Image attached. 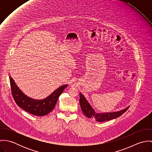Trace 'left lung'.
<instances>
[{
	"label": "left lung",
	"mask_w": 152,
	"mask_h": 152,
	"mask_svg": "<svg viewBox=\"0 0 152 152\" xmlns=\"http://www.w3.org/2000/svg\"><path fill=\"white\" fill-rule=\"evenodd\" d=\"M80 103L83 112L87 118L95 119L97 122H100L108 121L118 118L124 114L129 108V106L126 108L117 112L98 113L93 109L89 102L87 101L86 97L81 92L80 93Z\"/></svg>",
	"instance_id": "8db88e82"
}]
</instances>
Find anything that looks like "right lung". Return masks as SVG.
Instances as JSON below:
<instances>
[{"label": "right lung", "instance_id": "obj_1", "mask_svg": "<svg viewBox=\"0 0 152 152\" xmlns=\"http://www.w3.org/2000/svg\"><path fill=\"white\" fill-rule=\"evenodd\" d=\"M12 96L17 105L27 112L36 116H44L54 108L60 95L68 85H63L56 89L43 99H35L25 95L19 88L11 76L9 77Z\"/></svg>", "mask_w": 152, "mask_h": 152}]
</instances>
